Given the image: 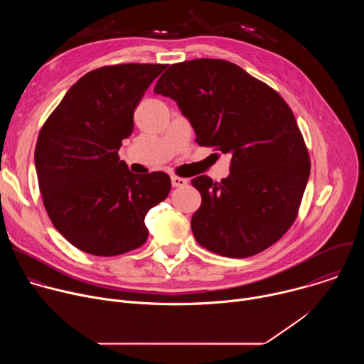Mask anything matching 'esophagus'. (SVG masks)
I'll list each match as a JSON object with an SVG mask.
<instances>
[{
  "instance_id": "obj_1",
  "label": "esophagus",
  "mask_w": 364,
  "mask_h": 364,
  "mask_svg": "<svg viewBox=\"0 0 364 364\" xmlns=\"http://www.w3.org/2000/svg\"><path fill=\"white\" fill-rule=\"evenodd\" d=\"M186 184H187L186 178H181V177H177V176L171 177V186L173 187H184Z\"/></svg>"
}]
</instances>
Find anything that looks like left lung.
<instances>
[{
	"label": "left lung",
	"mask_w": 364,
	"mask_h": 364,
	"mask_svg": "<svg viewBox=\"0 0 364 364\" xmlns=\"http://www.w3.org/2000/svg\"><path fill=\"white\" fill-rule=\"evenodd\" d=\"M154 92L177 102L196 142L230 155V174L191 180L201 204L191 230L228 257L265 250L292 226L309 177V157L287 102L267 83L220 59L171 65Z\"/></svg>",
	"instance_id": "left-lung-1"
}]
</instances>
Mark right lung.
Returning a JSON list of instances; mask_svg holds the SVG:
<instances>
[{"mask_svg":"<svg viewBox=\"0 0 364 364\" xmlns=\"http://www.w3.org/2000/svg\"><path fill=\"white\" fill-rule=\"evenodd\" d=\"M167 65H115L82 76L40 129L34 164L53 226L77 249L117 256L142 246L144 219L166 200V173L134 174L119 160L134 112Z\"/></svg>","mask_w":364,"mask_h":364,"instance_id":"add662e5","label":"right lung"}]
</instances>
